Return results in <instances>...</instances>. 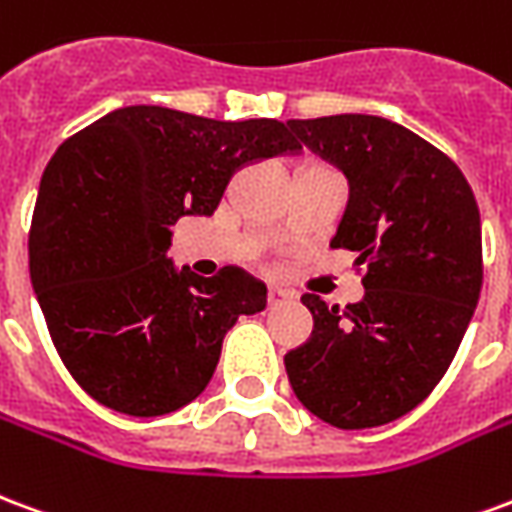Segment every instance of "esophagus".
Listing matches in <instances>:
<instances>
[{
    "instance_id": "1",
    "label": "esophagus",
    "mask_w": 512,
    "mask_h": 512,
    "mask_svg": "<svg viewBox=\"0 0 512 512\" xmlns=\"http://www.w3.org/2000/svg\"><path fill=\"white\" fill-rule=\"evenodd\" d=\"M267 300H270V305H281V302L294 300V292L283 289V286H278V283H272L270 292H267Z\"/></svg>"
}]
</instances>
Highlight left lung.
I'll use <instances>...</instances> for the list:
<instances>
[{"label": "left lung", "instance_id": "1", "mask_svg": "<svg viewBox=\"0 0 512 512\" xmlns=\"http://www.w3.org/2000/svg\"><path fill=\"white\" fill-rule=\"evenodd\" d=\"M300 144L349 182L330 248L368 264L365 297L341 311L302 294L308 341L283 357L294 395L324 423H393L428 398L453 363L483 286L480 210L434 144L371 114L289 119Z\"/></svg>", "mask_w": 512, "mask_h": 512}]
</instances>
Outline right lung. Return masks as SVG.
Instances as JSON below:
<instances>
[{"instance_id": "add662e5", "label": "right lung", "mask_w": 512, "mask_h": 512, "mask_svg": "<svg viewBox=\"0 0 512 512\" xmlns=\"http://www.w3.org/2000/svg\"><path fill=\"white\" fill-rule=\"evenodd\" d=\"M278 119L125 106L48 160L29 229V275L62 363L98 404L158 417L210 384L223 335L267 308L240 267L201 278L166 259L182 215H212L234 171L300 152Z\"/></svg>"}]
</instances>
